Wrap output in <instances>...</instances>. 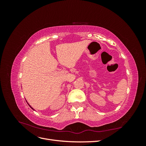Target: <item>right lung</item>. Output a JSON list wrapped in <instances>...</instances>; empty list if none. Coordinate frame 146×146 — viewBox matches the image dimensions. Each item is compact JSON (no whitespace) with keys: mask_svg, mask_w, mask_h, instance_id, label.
<instances>
[{"mask_svg":"<svg viewBox=\"0 0 146 146\" xmlns=\"http://www.w3.org/2000/svg\"><path fill=\"white\" fill-rule=\"evenodd\" d=\"M26 102H27V100H26ZM27 104H28V105H29V107H30V108H32V110H34V109H33V108H32V107H31V106H30V105H29V103H28V102H27Z\"/></svg>","mask_w":146,"mask_h":146,"instance_id":"1","label":"right lung"}]
</instances>
